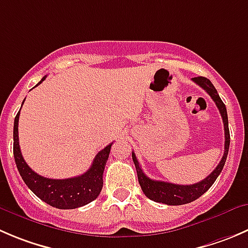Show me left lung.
Wrapping results in <instances>:
<instances>
[{"label":"left lung","mask_w":248,"mask_h":248,"mask_svg":"<svg viewBox=\"0 0 248 248\" xmlns=\"http://www.w3.org/2000/svg\"><path fill=\"white\" fill-rule=\"evenodd\" d=\"M193 81L196 83V85L200 86L201 88H203V90L211 95V98H212L213 102H215L216 105H217L218 110H219L220 116H222L223 119V124H224V137H225L224 154H223L222 160H220V162L218 163L216 170H213L210 175H207L205 179H202L199 183H195V184L179 185V184H173V183L161 182V180H154V179H150L149 177H146V175L144 174L143 170H141L140 165H139L138 160H137L136 157V154L132 153V158H133L134 166H136L137 175H138V182L141 186V190H143V193L145 194L146 198L155 201V202H161L170 206H178V205H184V203L193 202V201H195L196 199L200 198L201 195H203V194H205L206 191L212 186V184L216 182L218 175H219L220 172H222L225 161H227L228 151H229V145H230V133H229V124H228L227 108H225V104L222 102V99H220L219 94H218L215 86L212 85V82H211L208 78H202V76H199V78H194Z\"/></svg>","instance_id":"8db88e82"}]
</instances>
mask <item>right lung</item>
Listing matches in <instances>:
<instances>
[{
  "label": "right lung",
  "instance_id": "add662e5",
  "mask_svg": "<svg viewBox=\"0 0 248 248\" xmlns=\"http://www.w3.org/2000/svg\"><path fill=\"white\" fill-rule=\"evenodd\" d=\"M45 80L46 76L36 86L41 85ZM19 115L20 110L14 119L13 153L16 167L28 188L46 203L60 210H73L95 200L102 191L103 173L112 143L99 151L93 160L90 170L78 177L68 179H50L42 177L29 167L21 155L18 137Z\"/></svg>",
  "mask_w": 248,
  "mask_h": 248
}]
</instances>
